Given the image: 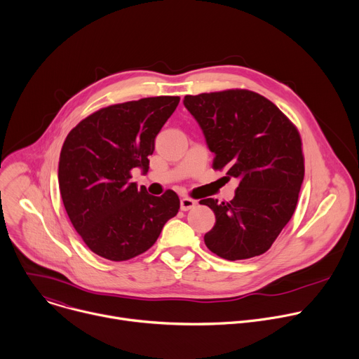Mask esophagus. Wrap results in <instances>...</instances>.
<instances>
[{
  "label": "esophagus",
  "mask_w": 359,
  "mask_h": 359,
  "mask_svg": "<svg viewBox=\"0 0 359 359\" xmlns=\"http://www.w3.org/2000/svg\"><path fill=\"white\" fill-rule=\"evenodd\" d=\"M196 204H197L196 200H193V198H190V197H183V198L180 200V209H182L183 212H187V210L196 208Z\"/></svg>",
  "instance_id": "1"
}]
</instances>
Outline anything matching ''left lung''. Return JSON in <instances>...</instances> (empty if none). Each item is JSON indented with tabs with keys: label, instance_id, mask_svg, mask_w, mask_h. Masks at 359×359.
I'll list each match as a JSON object with an SVG mask.
<instances>
[{
	"label": "left lung",
	"instance_id": "8db88e82",
	"mask_svg": "<svg viewBox=\"0 0 359 359\" xmlns=\"http://www.w3.org/2000/svg\"><path fill=\"white\" fill-rule=\"evenodd\" d=\"M183 104L215 153L213 169L240 180L230 201L200 200L216 216L204 243L230 262L264 254L298 201L304 180L298 129L271 100L247 89L186 95Z\"/></svg>",
	"mask_w": 359,
	"mask_h": 359
}]
</instances>
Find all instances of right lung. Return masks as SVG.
<instances>
[{"instance_id": "1", "label": "right lung", "mask_w": 359, "mask_h": 359, "mask_svg": "<svg viewBox=\"0 0 359 359\" xmlns=\"http://www.w3.org/2000/svg\"><path fill=\"white\" fill-rule=\"evenodd\" d=\"M179 96H153L102 108L67 136L58 182L68 217L90 251L126 262L156 243L180 209L179 196L161 197L129 182L149 169L155 137L179 105Z\"/></svg>"}]
</instances>
